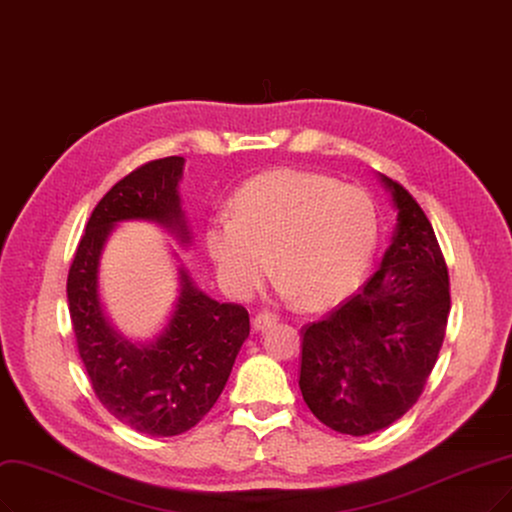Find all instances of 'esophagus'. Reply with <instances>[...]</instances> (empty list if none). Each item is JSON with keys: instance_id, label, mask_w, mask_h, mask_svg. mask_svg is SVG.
<instances>
[{"instance_id": "obj_1", "label": "esophagus", "mask_w": 512, "mask_h": 512, "mask_svg": "<svg viewBox=\"0 0 512 512\" xmlns=\"http://www.w3.org/2000/svg\"><path fill=\"white\" fill-rule=\"evenodd\" d=\"M276 320H278V314H276V312L263 310V312H259V314L253 318V329H255V331H263V329L272 327V325L276 323Z\"/></svg>"}]
</instances>
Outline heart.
<instances>
[{
	"instance_id": "heart-1",
	"label": "heart",
	"mask_w": 512,
	"mask_h": 512,
	"mask_svg": "<svg viewBox=\"0 0 512 512\" xmlns=\"http://www.w3.org/2000/svg\"><path fill=\"white\" fill-rule=\"evenodd\" d=\"M380 236L373 200L354 185L306 170H274L246 183L232 215H215L204 244L219 285L249 299L272 274L325 308L361 285Z\"/></svg>"
}]
</instances>
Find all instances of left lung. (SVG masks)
Wrapping results in <instances>:
<instances>
[{"instance_id": "left-lung-1", "label": "left lung", "mask_w": 512, "mask_h": 512, "mask_svg": "<svg viewBox=\"0 0 512 512\" xmlns=\"http://www.w3.org/2000/svg\"><path fill=\"white\" fill-rule=\"evenodd\" d=\"M399 223L390 249L361 289L301 329L299 388L316 418L365 437L418 403L437 363L449 316V274L432 225L388 177Z\"/></svg>"}]
</instances>
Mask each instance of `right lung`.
I'll return each instance as SVG.
<instances>
[{"label": "right lung", "mask_w": 512, "mask_h": 512, "mask_svg": "<svg viewBox=\"0 0 512 512\" xmlns=\"http://www.w3.org/2000/svg\"><path fill=\"white\" fill-rule=\"evenodd\" d=\"M183 162L151 160L113 185L94 206L67 276L75 344L94 394L113 418L151 437L183 434L211 411L251 331L246 308L206 297L185 270L175 314L154 344H130L103 314L99 259L113 225L158 221L189 240L177 189Z\"/></svg>", "instance_id": "obj_1"}]
</instances>
